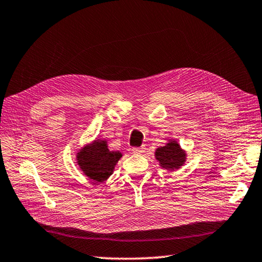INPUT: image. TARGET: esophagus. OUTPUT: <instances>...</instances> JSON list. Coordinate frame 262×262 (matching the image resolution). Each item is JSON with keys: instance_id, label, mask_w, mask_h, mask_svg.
<instances>
[{"instance_id": "34e87169", "label": "esophagus", "mask_w": 262, "mask_h": 262, "mask_svg": "<svg viewBox=\"0 0 262 262\" xmlns=\"http://www.w3.org/2000/svg\"><path fill=\"white\" fill-rule=\"evenodd\" d=\"M132 150H133V152H135V154H142V152H145V150H146V147H145V146L137 147V148H133Z\"/></svg>"}]
</instances>
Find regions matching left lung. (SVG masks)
<instances>
[{"label":"left lung","mask_w":262,"mask_h":262,"mask_svg":"<svg viewBox=\"0 0 262 262\" xmlns=\"http://www.w3.org/2000/svg\"><path fill=\"white\" fill-rule=\"evenodd\" d=\"M155 157L163 168L173 170L180 168L184 164L186 154L178 142L172 140L166 143V146L157 148Z\"/></svg>","instance_id":"8db88e82"}]
</instances>
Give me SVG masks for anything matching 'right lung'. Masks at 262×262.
Returning a JSON list of instances; mask_svg holds the SVG:
<instances>
[{
  "instance_id": "1",
  "label": "right lung",
  "mask_w": 262,
  "mask_h": 262,
  "mask_svg": "<svg viewBox=\"0 0 262 262\" xmlns=\"http://www.w3.org/2000/svg\"><path fill=\"white\" fill-rule=\"evenodd\" d=\"M121 157L120 151L110 150L107 141L98 139L78 152L77 163L89 179L96 182H104L113 173Z\"/></svg>"
}]
</instances>
